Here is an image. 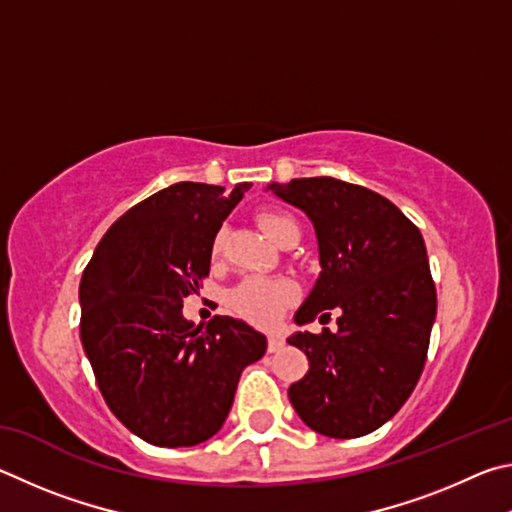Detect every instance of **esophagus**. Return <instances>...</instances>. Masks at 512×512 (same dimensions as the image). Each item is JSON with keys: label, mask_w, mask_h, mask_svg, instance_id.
Returning <instances> with one entry per match:
<instances>
[{"label": "esophagus", "mask_w": 512, "mask_h": 512, "mask_svg": "<svg viewBox=\"0 0 512 512\" xmlns=\"http://www.w3.org/2000/svg\"><path fill=\"white\" fill-rule=\"evenodd\" d=\"M283 346H285L283 337H279V335H270V337H267V351H270V353H279Z\"/></svg>", "instance_id": "1"}]
</instances>
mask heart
I'll return each mask as SVG.
<instances>
[{"mask_svg": "<svg viewBox=\"0 0 512 512\" xmlns=\"http://www.w3.org/2000/svg\"><path fill=\"white\" fill-rule=\"evenodd\" d=\"M258 224L274 242H279L290 227H299L297 220L281 211H261ZM224 245V231L213 238L211 254L218 256ZM297 301V285L285 276H247L229 292V308L238 317L256 326H274L283 319L285 312Z\"/></svg>", "mask_w": 512, "mask_h": 512, "instance_id": "heart-1", "label": "heart"}]
</instances>
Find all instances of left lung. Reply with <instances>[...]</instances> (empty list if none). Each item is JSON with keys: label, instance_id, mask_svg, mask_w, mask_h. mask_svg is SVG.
<instances>
[{"label": "left lung", "instance_id": "8db88e82", "mask_svg": "<svg viewBox=\"0 0 512 512\" xmlns=\"http://www.w3.org/2000/svg\"><path fill=\"white\" fill-rule=\"evenodd\" d=\"M308 215L321 274L297 310L299 326L337 310V333H297L288 344L310 369L288 396L303 423L330 438L371 434L398 414L427 360L436 288L425 240L396 204L335 177L270 184Z\"/></svg>", "mask_w": 512, "mask_h": 512}]
</instances>
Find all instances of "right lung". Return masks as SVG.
Wrapping results in <instances>:
<instances>
[{
    "label": "right lung",
    "mask_w": 512,
    "mask_h": 512,
    "mask_svg": "<svg viewBox=\"0 0 512 512\" xmlns=\"http://www.w3.org/2000/svg\"><path fill=\"white\" fill-rule=\"evenodd\" d=\"M251 184L177 182L134 204L98 242L80 279V342L107 407L159 447L204 443L222 427L240 373L265 335L215 315L184 319L209 276L215 233Z\"/></svg>",
    "instance_id": "1"
}]
</instances>
